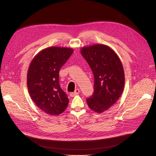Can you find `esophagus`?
<instances>
[{
	"mask_svg": "<svg viewBox=\"0 0 156 156\" xmlns=\"http://www.w3.org/2000/svg\"><path fill=\"white\" fill-rule=\"evenodd\" d=\"M79 92H80V90L77 88V89L75 90V92H72V93H70L69 96H70L71 97H73V96H75L77 95V94H79Z\"/></svg>",
	"mask_w": 156,
	"mask_h": 156,
	"instance_id": "34e87169",
	"label": "esophagus"
}]
</instances>
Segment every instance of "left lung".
Wrapping results in <instances>:
<instances>
[{"label":"left lung","mask_w":156,"mask_h":156,"mask_svg":"<svg viewBox=\"0 0 156 156\" xmlns=\"http://www.w3.org/2000/svg\"><path fill=\"white\" fill-rule=\"evenodd\" d=\"M81 53L94 77V91L91 97L87 99V104L94 112H103L115 104L123 92V66L115 52L105 45L84 47Z\"/></svg>","instance_id":"8db88e82"}]
</instances>
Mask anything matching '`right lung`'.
Returning <instances> with one entry per match:
<instances>
[{
    "label": "right lung",
    "instance_id": "right-lung-1",
    "mask_svg": "<svg viewBox=\"0 0 156 156\" xmlns=\"http://www.w3.org/2000/svg\"><path fill=\"white\" fill-rule=\"evenodd\" d=\"M67 48L51 47L33 58L27 73V87L32 100L41 110L58 115L66 108L69 100L59 84V71L73 53Z\"/></svg>",
    "mask_w": 156,
    "mask_h": 156
}]
</instances>
